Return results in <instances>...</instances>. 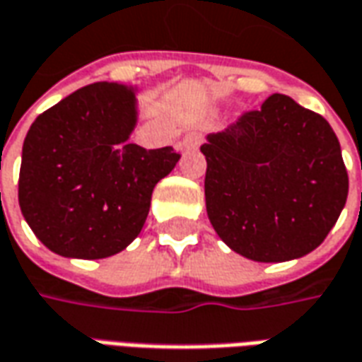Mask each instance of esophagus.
I'll return each mask as SVG.
<instances>
[{"label":"esophagus","mask_w":362,"mask_h":362,"mask_svg":"<svg viewBox=\"0 0 362 362\" xmlns=\"http://www.w3.org/2000/svg\"><path fill=\"white\" fill-rule=\"evenodd\" d=\"M199 143H202V133L199 131H189L182 139V146L184 148H196V146H199Z\"/></svg>","instance_id":"obj_1"}]
</instances>
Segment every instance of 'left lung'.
<instances>
[{
	"label": "left lung",
	"instance_id": "1",
	"mask_svg": "<svg viewBox=\"0 0 362 362\" xmlns=\"http://www.w3.org/2000/svg\"><path fill=\"white\" fill-rule=\"evenodd\" d=\"M199 148L207 217L247 259L284 262L312 252L347 202L337 135L320 113L282 93L207 135Z\"/></svg>",
	"mask_w": 362,
	"mask_h": 362
}]
</instances>
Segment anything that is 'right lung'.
<instances>
[{
  "label": "right lung",
  "instance_id": "obj_1",
  "mask_svg": "<svg viewBox=\"0 0 362 362\" xmlns=\"http://www.w3.org/2000/svg\"><path fill=\"white\" fill-rule=\"evenodd\" d=\"M135 123V90L117 82L80 88L35 119L23 143L19 206L52 252L105 259L141 233L156 182L180 153L129 143Z\"/></svg>",
  "mask_w": 362,
  "mask_h": 362
}]
</instances>
